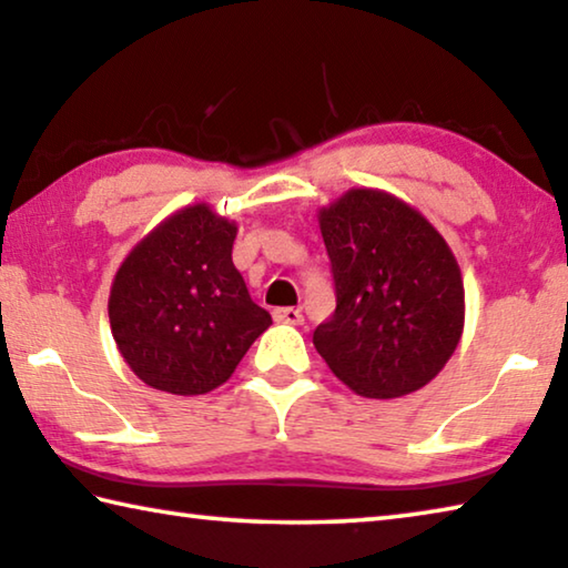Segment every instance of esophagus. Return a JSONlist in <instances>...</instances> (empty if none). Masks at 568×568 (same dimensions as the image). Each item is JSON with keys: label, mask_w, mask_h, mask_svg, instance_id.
Returning a JSON list of instances; mask_svg holds the SVG:
<instances>
[{"label": "esophagus", "mask_w": 568, "mask_h": 568, "mask_svg": "<svg viewBox=\"0 0 568 568\" xmlns=\"http://www.w3.org/2000/svg\"><path fill=\"white\" fill-rule=\"evenodd\" d=\"M274 320L284 322V325H302V310L296 307H278L274 310Z\"/></svg>", "instance_id": "obj_1"}]
</instances>
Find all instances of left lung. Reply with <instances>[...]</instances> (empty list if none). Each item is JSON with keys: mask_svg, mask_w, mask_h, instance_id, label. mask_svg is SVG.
<instances>
[{"mask_svg": "<svg viewBox=\"0 0 568 568\" xmlns=\"http://www.w3.org/2000/svg\"><path fill=\"white\" fill-rule=\"evenodd\" d=\"M337 307L314 347L368 398H398L444 368L465 325V286L447 241L414 207L351 190L320 213Z\"/></svg>", "mask_w": 568, "mask_h": 568, "instance_id": "8db88e82", "label": "left lung"}]
</instances>
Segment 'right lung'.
<instances>
[{
	"mask_svg": "<svg viewBox=\"0 0 568 568\" xmlns=\"http://www.w3.org/2000/svg\"><path fill=\"white\" fill-rule=\"evenodd\" d=\"M233 241L235 223L193 205L168 217L121 264L109 296L111 333L146 386L207 394L272 325L233 266Z\"/></svg>",
	"mask_w": 568,
	"mask_h": 568,
	"instance_id": "add662e5",
	"label": "right lung"
}]
</instances>
